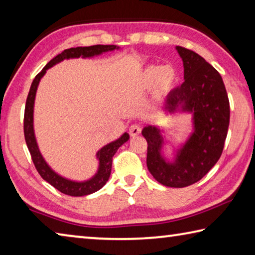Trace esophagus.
Segmentation results:
<instances>
[{
    "mask_svg": "<svg viewBox=\"0 0 255 255\" xmlns=\"http://www.w3.org/2000/svg\"><path fill=\"white\" fill-rule=\"evenodd\" d=\"M140 132H141V128L138 126V125H132V126H130V128H129V133H130L131 137L139 135Z\"/></svg>",
    "mask_w": 255,
    "mask_h": 255,
    "instance_id": "34e87169",
    "label": "esophagus"
}]
</instances>
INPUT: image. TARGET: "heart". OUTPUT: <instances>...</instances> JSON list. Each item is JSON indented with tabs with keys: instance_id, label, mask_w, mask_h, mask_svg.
<instances>
[{
	"instance_id": "1",
	"label": "heart",
	"mask_w": 255,
	"mask_h": 255,
	"mask_svg": "<svg viewBox=\"0 0 255 255\" xmlns=\"http://www.w3.org/2000/svg\"><path fill=\"white\" fill-rule=\"evenodd\" d=\"M176 79L178 74L172 66L152 65L144 68L138 76L137 89L138 91L144 92L154 86L155 97L162 98L173 89Z\"/></svg>"
}]
</instances>
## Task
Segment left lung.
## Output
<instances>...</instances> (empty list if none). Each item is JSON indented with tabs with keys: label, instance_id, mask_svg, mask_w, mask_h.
Returning a JSON list of instances; mask_svg holds the SVG:
<instances>
[{
	"label": "left lung",
	"instance_id": "1",
	"mask_svg": "<svg viewBox=\"0 0 255 255\" xmlns=\"http://www.w3.org/2000/svg\"><path fill=\"white\" fill-rule=\"evenodd\" d=\"M184 68V82L167 94L165 115L191 114L192 130L187 139L173 146L172 157L164 149L171 145L159 126L144 127L147 140L148 171L165 187L184 188L208 173L223 153L230 126V101L223 79L200 55L176 46Z\"/></svg>",
	"mask_w": 255,
	"mask_h": 255
}]
</instances>
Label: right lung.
Listing matches in <instances>:
<instances>
[{"label": "right lung", "instance_id": "obj_1", "mask_svg": "<svg viewBox=\"0 0 255 255\" xmlns=\"http://www.w3.org/2000/svg\"><path fill=\"white\" fill-rule=\"evenodd\" d=\"M115 49H119V47L115 45H96L90 47H76V48L65 49L62 53L58 54L54 57L47 65L42 68V71L38 74L32 84L30 86V91L25 102L24 109V122H23V130H24V138L25 143H27L28 149L31 154V158L33 161L34 166L38 171V173L41 175V178L47 181L49 184L53 185L62 193H65L67 196L72 197H82L88 196L91 193L100 190L103 185L107 183V181L110 178L111 166H112V157L117 152L118 148L123 144L126 143L129 139V133L124 132L118 139L110 141L109 144L103 146L97 152V159L99 162L98 171L96 172L92 178L84 181H74L67 179L65 176L58 174L55 172L49 164L46 162V159L40 153L39 146H38L36 135H34L33 128V108H34V99H36V93L39 82L42 79V76L46 74L47 70L50 67L55 66L56 64L63 62L64 59L71 58H91L94 56H99L108 51H112Z\"/></svg>", "mask_w": 255, "mask_h": 255}]
</instances>
